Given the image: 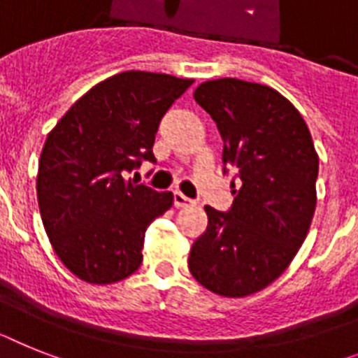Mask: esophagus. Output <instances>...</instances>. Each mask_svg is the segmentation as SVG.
I'll use <instances>...</instances> for the list:
<instances>
[{
    "instance_id": "obj_1",
    "label": "esophagus",
    "mask_w": 358,
    "mask_h": 358,
    "mask_svg": "<svg viewBox=\"0 0 358 358\" xmlns=\"http://www.w3.org/2000/svg\"><path fill=\"white\" fill-rule=\"evenodd\" d=\"M173 200H174V206L176 207H191L194 206V200H191V198H187L185 194H182L180 191H174L173 193Z\"/></svg>"
}]
</instances>
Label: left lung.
<instances>
[{
    "instance_id": "1",
    "label": "left lung",
    "mask_w": 358,
    "mask_h": 358,
    "mask_svg": "<svg viewBox=\"0 0 358 358\" xmlns=\"http://www.w3.org/2000/svg\"><path fill=\"white\" fill-rule=\"evenodd\" d=\"M194 100L224 140L235 169L227 213L206 206L207 229L189 255V271L220 296H248L286 271L308 236L317 207L318 155L304 118L278 91L236 78L209 80Z\"/></svg>"
}]
</instances>
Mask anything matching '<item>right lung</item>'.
Masks as SVG:
<instances>
[{
  "label": "right lung",
  "mask_w": 358,
  "mask_h": 358,
  "mask_svg": "<svg viewBox=\"0 0 358 358\" xmlns=\"http://www.w3.org/2000/svg\"><path fill=\"white\" fill-rule=\"evenodd\" d=\"M193 80L127 71L72 105L45 140L36 191L45 233L72 275L114 284L142 264L145 231L173 206L125 173L155 162L160 120Z\"/></svg>",
  "instance_id": "1"
}]
</instances>
